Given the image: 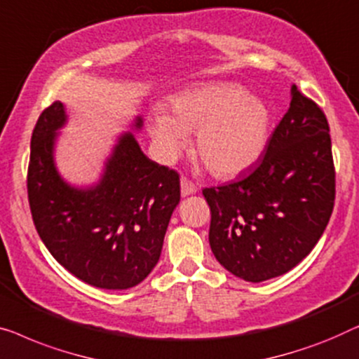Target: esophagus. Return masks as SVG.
Masks as SVG:
<instances>
[{
	"mask_svg": "<svg viewBox=\"0 0 359 359\" xmlns=\"http://www.w3.org/2000/svg\"><path fill=\"white\" fill-rule=\"evenodd\" d=\"M180 190H182V195L187 196V195L195 194V191L198 190V189H196V185L194 184V182L189 180L187 177H184V175H182V179H180Z\"/></svg>",
	"mask_w": 359,
	"mask_h": 359,
	"instance_id": "34e87169",
	"label": "esophagus"
}]
</instances>
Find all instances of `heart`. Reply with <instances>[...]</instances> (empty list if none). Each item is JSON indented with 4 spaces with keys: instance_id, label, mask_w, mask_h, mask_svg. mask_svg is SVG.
Returning <instances> with one entry per match:
<instances>
[{
    "instance_id": "obj_1",
    "label": "heart",
    "mask_w": 359,
    "mask_h": 359,
    "mask_svg": "<svg viewBox=\"0 0 359 359\" xmlns=\"http://www.w3.org/2000/svg\"><path fill=\"white\" fill-rule=\"evenodd\" d=\"M196 130L195 149L211 174L236 177L264 154L270 110L237 84L211 83L185 90L169 102V117L154 115L149 131L164 158L172 159Z\"/></svg>"
}]
</instances>
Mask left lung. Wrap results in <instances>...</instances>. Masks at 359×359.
I'll return each mask as SVG.
<instances>
[{
	"instance_id": "left-lung-1",
	"label": "left lung",
	"mask_w": 359,
	"mask_h": 359,
	"mask_svg": "<svg viewBox=\"0 0 359 359\" xmlns=\"http://www.w3.org/2000/svg\"><path fill=\"white\" fill-rule=\"evenodd\" d=\"M291 93L290 109L259 164L239 180L203 190L211 250L245 281L294 269L319 242L335 205L329 122L296 86Z\"/></svg>"
}]
</instances>
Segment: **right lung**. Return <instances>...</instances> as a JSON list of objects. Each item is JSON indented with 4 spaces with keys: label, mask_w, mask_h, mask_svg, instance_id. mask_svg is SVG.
I'll return each mask as SVG.
<instances>
[{
    "label": "right lung",
    "mask_w": 359,
    "mask_h": 359,
    "mask_svg": "<svg viewBox=\"0 0 359 359\" xmlns=\"http://www.w3.org/2000/svg\"><path fill=\"white\" fill-rule=\"evenodd\" d=\"M65 120L63 104L55 100L32 131L27 196L35 229L55 260L81 281L102 290H128L158 264L180 201L179 174L146 158L127 133L115 146L99 185L73 189L53 164L55 131ZM135 127H141V118Z\"/></svg>",
    "instance_id": "add662e5"
}]
</instances>
